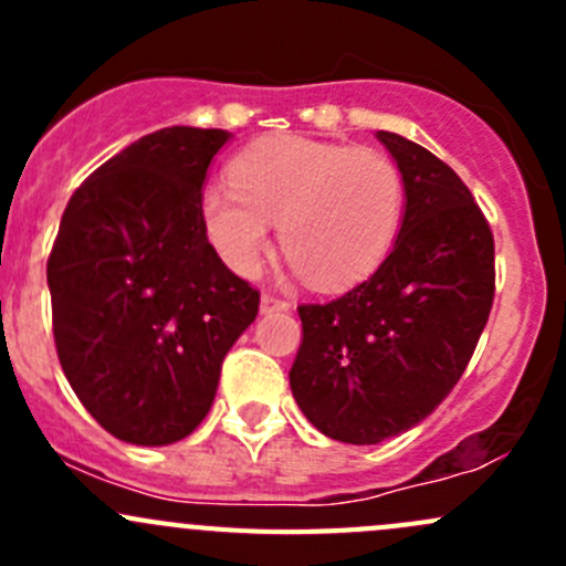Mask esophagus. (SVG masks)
Segmentation results:
<instances>
[{"instance_id": "1", "label": "esophagus", "mask_w": 566, "mask_h": 566, "mask_svg": "<svg viewBox=\"0 0 566 566\" xmlns=\"http://www.w3.org/2000/svg\"><path fill=\"white\" fill-rule=\"evenodd\" d=\"M290 310V304L287 301H282V298H276V295H262L260 298V312L262 315H273V312H287Z\"/></svg>"}]
</instances>
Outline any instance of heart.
<instances>
[{"instance_id": "heart-1", "label": "heart", "mask_w": 566, "mask_h": 566, "mask_svg": "<svg viewBox=\"0 0 566 566\" xmlns=\"http://www.w3.org/2000/svg\"><path fill=\"white\" fill-rule=\"evenodd\" d=\"M230 188L199 202L205 238L238 276L260 271L271 224L293 273L319 290L367 279L389 254L405 213V177L369 147L271 136L230 164Z\"/></svg>"}]
</instances>
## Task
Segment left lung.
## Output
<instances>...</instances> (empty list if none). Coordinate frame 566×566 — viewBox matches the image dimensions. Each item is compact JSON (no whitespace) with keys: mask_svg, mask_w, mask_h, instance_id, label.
Wrapping results in <instances>:
<instances>
[{"mask_svg":"<svg viewBox=\"0 0 566 566\" xmlns=\"http://www.w3.org/2000/svg\"><path fill=\"white\" fill-rule=\"evenodd\" d=\"M405 177V213L378 271L331 304L298 306L290 389L334 441L369 447L424 421L458 386L488 325L493 232L452 167L378 130Z\"/></svg>","mask_w":566,"mask_h":566,"instance_id":"8db88e82","label":"left lung"}]
</instances>
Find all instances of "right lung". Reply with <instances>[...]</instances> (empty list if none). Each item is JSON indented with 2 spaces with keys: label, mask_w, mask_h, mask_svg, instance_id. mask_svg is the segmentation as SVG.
I'll list each match as a JSON object with an SVG mask.
<instances>
[{
  "label": "right lung",
  "mask_w": 566,
  "mask_h": 566,
  "mask_svg": "<svg viewBox=\"0 0 566 566\" xmlns=\"http://www.w3.org/2000/svg\"><path fill=\"white\" fill-rule=\"evenodd\" d=\"M230 130L172 125L108 158L67 202L49 293L62 373L95 421L134 447L191 436L260 293L208 243L199 202Z\"/></svg>",
  "instance_id": "right-lung-1"
}]
</instances>
